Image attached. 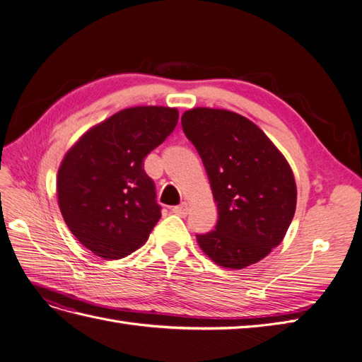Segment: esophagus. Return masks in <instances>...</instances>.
Returning a JSON list of instances; mask_svg holds the SVG:
<instances>
[{
  "label": "esophagus",
  "instance_id": "esophagus-1",
  "mask_svg": "<svg viewBox=\"0 0 362 362\" xmlns=\"http://www.w3.org/2000/svg\"><path fill=\"white\" fill-rule=\"evenodd\" d=\"M189 204L187 202H182V204H180V205H177V206H173L172 208V211L177 214V216H180V217H185L189 214Z\"/></svg>",
  "mask_w": 362,
  "mask_h": 362
}]
</instances>
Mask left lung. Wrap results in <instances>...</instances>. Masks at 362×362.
Listing matches in <instances>:
<instances>
[{
    "label": "left lung",
    "mask_w": 362,
    "mask_h": 362,
    "mask_svg": "<svg viewBox=\"0 0 362 362\" xmlns=\"http://www.w3.org/2000/svg\"><path fill=\"white\" fill-rule=\"evenodd\" d=\"M184 134L204 163L217 204V225L198 234L216 264L245 269L286 237L296 211L290 164L262 131L242 115L198 107L181 117Z\"/></svg>",
    "instance_id": "left-lung-1"
}]
</instances>
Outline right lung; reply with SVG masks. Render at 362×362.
Here are the masks:
<instances>
[{"label": "right lung", "mask_w": 362, "mask_h": 362, "mask_svg": "<svg viewBox=\"0 0 362 362\" xmlns=\"http://www.w3.org/2000/svg\"><path fill=\"white\" fill-rule=\"evenodd\" d=\"M178 124L169 107H131L90 128L57 175L62 216L78 242L104 259L144 246L161 217L144 160Z\"/></svg>", "instance_id": "right-lung-1"}]
</instances>
